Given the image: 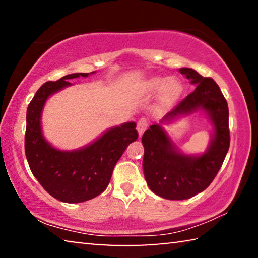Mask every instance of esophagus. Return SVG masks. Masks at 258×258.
I'll return each mask as SVG.
<instances>
[{"label": "esophagus", "mask_w": 258, "mask_h": 258, "mask_svg": "<svg viewBox=\"0 0 258 258\" xmlns=\"http://www.w3.org/2000/svg\"><path fill=\"white\" fill-rule=\"evenodd\" d=\"M147 127H148V121H147V119H146V118L139 119L138 125H137V128H138V132H139L140 135L143 134V132H145Z\"/></svg>", "instance_id": "obj_1"}]
</instances>
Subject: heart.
I'll return each mask as SVG.
<instances>
[{
	"instance_id": "b5f03b06",
	"label": "heart",
	"mask_w": 258,
	"mask_h": 258,
	"mask_svg": "<svg viewBox=\"0 0 258 258\" xmlns=\"http://www.w3.org/2000/svg\"><path fill=\"white\" fill-rule=\"evenodd\" d=\"M147 87L152 92L163 90L161 91V97H163L165 102H173L182 92L181 83L176 80H169L167 82L166 78H154L148 83Z\"/></svg>"
}]
</instances>
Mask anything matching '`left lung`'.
Instances as JSON below:
<instances>
[{"instance_id":"8db88e82","label":"left lung","mask_w":258,"mask_h":258,"mask_svg":"<svg viewBox=\"0 0 258 258\" xmlns=\"http://www.w3.org/2000/svg\"><path fill=\"white\" fill-rule=\"evenodd\" d=\"M180 73L196 84V89L160 123L200 109L206 111L215 128L211 145L202 156L178 152L160 125H151L143 133L147 184L159 197L169 200L189 199L206 189L220 171L230 147L229 108L220 87L213 78L203 77L191 68H181Z\"/></svg>"}]
</instances>
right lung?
Instances as JSON below:
<instances>
[{"label": "right lung", "mask_w": 258, "mask_h": 258, "mask_svg": "<svg viewBox=\"0 0 258 258\" xmlns=\"http://www.w3.org/2000/svg\"><path fill=\"white\" fill-rule=\"evenodd\" d=\"M80 76L87 77L89 73L69 74L55 82L44 83L28 104L26 115L25 152L30 171L52 197L71 204L86 202L102 194L117 161L139 137L137 124L130 121L108 130L97 141L80 150L61 151L46 141L41 127L45 101L50 95L72 85L69 80Z\"/></svg>", "instance_id": "obj_1"}]
</instances>
